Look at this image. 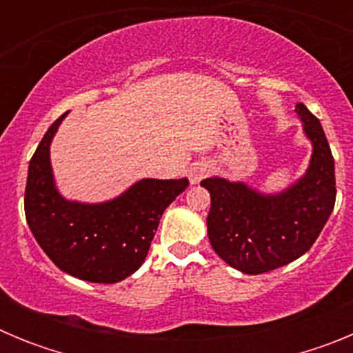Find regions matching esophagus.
<instances>
[{
	"label": "esophagus",
	"mask_w": 353,
	"mask_h": 353,
	"mask_svg": "<svg viewBox=\"0 0 353 353\" xmlns=\"http://www.w3.org/2000/svg\"><path fill=\"white\" fill-rule=\"evenodd\" d=\"M208 173H210V164H207V162H196V164L191 166V170H189V180H191V183H198Z\"/></svg>",
	"instance_id": "esophagus-1"
}]
</instances>
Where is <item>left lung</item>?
<instances>
[{"mask_svg":"<svg viewBox=\"0 0 353 353\" xmlns=\"http://www.w3.org/2000/svg\"><path fill=\"white\" fill-rule=\"evenodd\" d=\"M305 136L313 143L310 168L290 189L265 196L242 182L207 179L210 192L208 240L230 267L244 274H263L310 251L336 203L334 157L322 123L304 104H297Z\"/></svg>","mask_w":353,"mask_h":353,"instance_id":"obj_1","label":"left lung"}]
</instances>
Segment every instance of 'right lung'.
<instances>
[{
	"instance_id": "add662e5",
	"label": "right lung",
	"mask_w": 353,
	"mask_h": 353,
	"mask_svg": "<svg viewBox=\"0 0 353 353\" xmlns=\"http://www.w3.org/2000/svg\"><path fill=\"white\" fill-rule=\"evenodd\" d=\"M58 120L43 134L30 161L24 212L31 233L52 263L90 283H118L141 267L159 221L189 180L145 179L105 203L67 201L56 191L49 145Z\"/></svg>"
}]
</instances>
